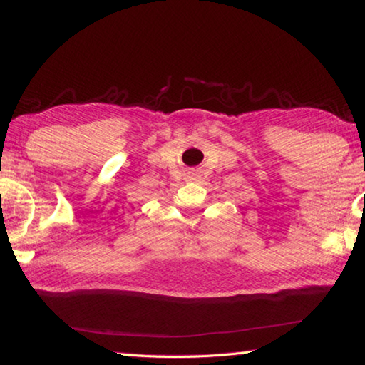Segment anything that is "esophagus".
I'll list each match as a JSON object with an SVG mask.
<instances>
[{"instance_id": "34e87169", "label": "esophagus", "mask_w": 365, "mask_h": 365, "mask_svg": "<svg viewBox=\"0 0 365 365\" xmlns=\"http://www.w3.org/2000/svg\"><path fill=\"white\" fill-rule=\"evenodd\" d=\"M187 180H188V182L200 180V174H196V172H188V174H187Z\"/></svg>"}]
</instances>
